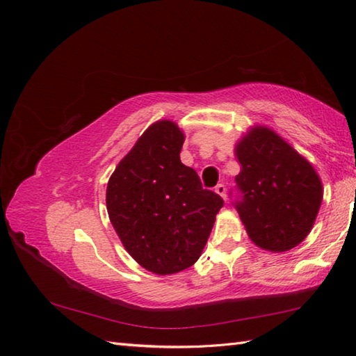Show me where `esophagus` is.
<instances>
[{
	"mask_svg": "<svg viewBox=\"0 0 356 356\" xmlns=\"http://www.w3.org/2000/svg\"><path fill=\"white\" fill-rule=\"evenodd\" d=\"M216 193L220 195V197L223 199V200H226V186L223 185V184H218L217 186H216Z\"/></svg>",
	"mask_w": 356,
	"mask_h": 356,
	"instance_id": "obj_1",
	"label": "esophagus"
}]
</instances>
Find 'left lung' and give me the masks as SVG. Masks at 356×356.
Instances as JSON below:
<instances>
[{"label":"left lung","mask_w":356,"mask_h":356,"mask_svg":"<svg viewBox=\"0 0 356 356\" xmlns=\"http://www.w3.org/2000/svg\"><path fill=\"white\" fill-rule=\"evenodd\" d=\"M241 165L234 202L249 238L270 252H284L311 232L323 200L318 174L268 127H254L236 145Z\"/></svg>","instance_id":"obj_1"}]
</instances>
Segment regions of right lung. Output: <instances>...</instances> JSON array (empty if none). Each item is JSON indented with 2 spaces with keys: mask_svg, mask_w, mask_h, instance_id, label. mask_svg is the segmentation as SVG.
<instances>
[{
  "mask_svg": "<svg viewBox=\"0 0 356 356\" xmlns=\"http://www.w3.org/2000/svg\"><path fill=\"white\" fill-rule=\"evenodd\" d=\"M185 136L171 120L147 128L111 174L107 211L122 245L142 268L157 275L193 266L223 207L180 162Z\"/></svg>",
  "mask_w": 356,
  "mask_h": 356,
  "instance_id": "add662e5",
  "label": "right lung"
}]
</instances>
